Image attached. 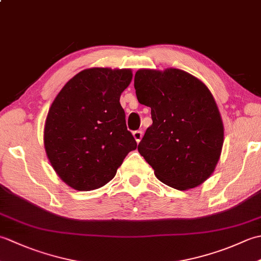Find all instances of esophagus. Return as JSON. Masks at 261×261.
<instances>
[{
	"mask_svg": "<svg viewBox=\"0 0 261 261\" xmlns=\"http://www.w3.org/2000/svg\"><path fill=\"white\" fill-rule=\"evenodd\" d=\"M132 135H134V138H135V140L137 141V142H139L140 140H141V138H142V131H140V130H137V131H135L134 132V134H132Z\"/></svg>",
	"mask_w": 261,
	"mask_h": 261,
	"instance_id": "1",
	"label": "esophagus"
}]
</instances>
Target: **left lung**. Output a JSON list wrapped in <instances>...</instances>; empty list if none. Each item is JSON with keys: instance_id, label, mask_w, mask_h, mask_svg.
<instances>
[{"instance_id": "left-lung-1", "label": "left lung", "mask_w": 261, "mask_h": 261, "mask_svg": "<svg viewBox=\"0 0 261 261\" xmlns=\"http://www.w3.org/2000/svg\"><path fill=\"white\" fill-rule=\"evenodd\" d=\"M135 88L152 119L138 151L164 184L178 191L203 184L224 141L222 118L207 86L181 69L142 68L135 75Z\"/></svg>"}]
</instances>
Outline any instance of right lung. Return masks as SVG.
<instances>
[{
    "instance_id": "right-lung-1",
    "label": "right lung",
    "mask_w": 261,
    "mask_h": 261,
    "mask_svg": "<svg viewBox=\"0 0 261 261\" xmlns=\"http://www.w3.org/2000/svg\"><path fill=\"white\" fill-rule=\"evenodd\" d=\"M131 69L87 68L66 83L46 118L43 145L59 178L93 191L113 178L137 142L120 104Z\"/></svg>"
}]
</instances>
